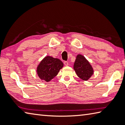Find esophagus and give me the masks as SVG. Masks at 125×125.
I'll use <instances>...</instances> for the list:
<instances>
[{"label": "esophagus", "mask_w": 125, "mask_h": 125, "mask_svg": "<svg viewBox=\"0 0 125 125\" xmlns=\"http://www.w3.org/2000/svg\"><path fill=\"white\" fill-rule=\"evenodd\" d=\"M64 64L65 66H68V62L67 61H64Z\"/></svg>", "instance_id": "34e87169"}]
</instances>
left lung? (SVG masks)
Listing matches in <instances>:
<instances>
[{
  "label": "left lung",
  "mask_w": 125,
  "mask_h": 125,
  "mask_svg": "<svg viewBox=\"0 0 125 125\" xmlns=\"http://www.w3.org/2000/svg\"><path fill=\"white\" fill-rule=\"evenodd\" d=\"M73 67L77 75L84 80H88L93 74L92 65L81 54H78L77 56Z\"/></svg>",
  "instance_id": "1"
}]
</instances>
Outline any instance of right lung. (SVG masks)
<instances>
[{"label": "right lung", "mask_w": 125, "mask_h": 125, "mask_svg": "<svg viewBox=\"0 0 125 125\" xmlns=\"http://www.w3.org/2000/svg\"><path fill=\"white\" fill-rule=\"evenodd\" d=\"M63 67V63L60 60L46 56L38 65L37 73L40 79L48 82L58 74Z\"/></svg>", "instance_id": "1"}]
</instances>
